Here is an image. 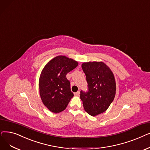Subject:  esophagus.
<instances>
[{"label":"esophagus","mask_w":150,"mask_h":150,"mask_svg":"<svg viewBox=\"0 0 150 150\" xmlns=\"http://www.w3.org/2000/svg\"><path fill=\"white\" fill-rule=\"evenodd\" d=\"M80 91H77V92H76V93H74V94L75 95V96H79V94H80Z\"/></svg>","instance_id":"1"}]
</instances>
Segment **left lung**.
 Here are the masks:
<instances>
[{
    "label": "left lung",
    "mask_w": 150,
    "mask_h": 150,
    "mask_svg": "<svg viewBox=\"0 0 150 150\" xmlns=\"http://www.w3.org/2000/svg\"><path fill=\"white\" fill-rule=\"evenodd\" d=\"M86 75L88 91H80V99L85 111L94 116L105 112L114 100L116 83L112 71L102 62L82 64Z\"/></svg>",
    "instance_id": "1"
}]
</instances>
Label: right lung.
I'll list each match as a JSON object with an SVG mask.
<instances>
[{
  "instance_id": "obj_1",
  "label": "right lung",
  "mask_w": 150,
  "mask_h": 150,
  "mask_svg": "<svg viewBox=\"0 0 150 150\" xmlns=\"http://www.w3.org/2000/svg\"><path fill=\"white\" fill-rule=\"evenodd\" d=\"M77 66L76 61L59 56L48 62L42 70L39 79L40 95L51 112L57 113L63 111L74 97L66 75Z\"/></svg>"
}]
</instances>
